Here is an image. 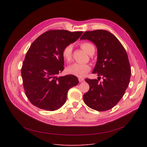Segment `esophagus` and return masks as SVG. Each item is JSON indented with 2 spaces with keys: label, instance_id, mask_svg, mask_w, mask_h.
Masks as SVG:
<instances>
[{
  "label": "esophagus",
  "instance_id": "34e87169",
  "mask_svg": "<svg viewBox=\"0 0 147 147\" xmlns=\"http://www.w3.org/2000/svg\"><path fill=\"white\" fill-rule=\"evenodd\" d=\"M84 79L83 78H81V77H80V78H78V80H79V82H82L83 81H84Z\"/></svg>",
  "mask_w": 147,
  "mask_h": 147
}]
</instances>
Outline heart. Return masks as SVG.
I'll return each mask as SVG.
<instances>
[{
  "mask_svg": "<svg viewBox=\"0 0 147 147\" xmlns=\"http://www.w3.org/2000/svg\"><path fill=\"white\" fill-rule=\"evenodd\" d=\"M81 48L84 50L88 55L91 52L95 49L94 46L88 42H84L80 44ZM73 52V46L72 45H68L66 46L62 51L61 55L64 60L66 61H70L71 59ZM91 70V67L87 64L84 63H74L69 66L66 70L69 74H73L78 77H84Z\"/></svg>",
  "mask_w": 147,
  "mask_h": 147,
  "instance_id": "b5f03b06",
  "label": "heart"
}]
</instances>
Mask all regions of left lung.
Returning a JSON list of instances; mask_svg holds the SVG:
<instances>
[{"instance_id":"obj_1","label":"left lung","mask_w":147,"mask_h":147,"mask_svg":"<svg viewBox=\"0 0 147 147\" xmlns=\"http://www.w3.org/2000/svg\"><path fill=\"white\" fill-rule=\"evenodd\" d=\"M80 39L92 42L98 52L92 73L99 77L98 80H85L90 90L84 94V101L97 111L109 110L119 102L129 84L131 67L126 51L117 38L106 30L86 31ZM100 76L103 78L100 83Z\"/></svg>"}]
</instances>
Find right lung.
<instances>
[{
  "instance_id": "obj_1",
  "label": "right lung",
  "mask_w": 147,
  "mask_h": 147,
  "mask_svg": "<svg viewBox=\"0 0 147 147\" xmlns=\"http://www.w3.org/2000/svg\"><path fill=\"white\" fill-rule=\"evenodd\" d=\"M82 32L49 30L30 46L23 63L22 76L26 95L34 106L49 111L59 109L66 101L69 90L78 84L75 76L57 75L64 69L63 49Z\"/></svg>"
}]
</instances>
